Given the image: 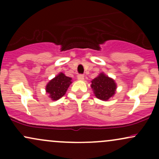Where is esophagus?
<instances>
[{
	"mask_svg": "<svg viewBox=\"0 0 159 159\" xmlns=\"http://www.w3.org/2000/svg\"><path fill=\"white\" fill-rule=\"evenodd\" d=\"M78 79V80H84V75L82 74H79L77 76Z\"/></svg>",
	"mask_w": 159,
	"mask_h": 159,
	"instance_id": "1",
	"label": "esophagus"
}]
</instances>
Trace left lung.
I'll use <instances>...</instances> for the list:
<instances>
[{
	"label": "left lung",
	"instance_id": "8db88e82",
	"mask_svg": "<svg viewBox=\"0 0 159 159\" xmlns=\"http://www.w3.org/2000/svg\"><path fill=\"white\" fill-rule=\"evenodd\" d=\"M91 87L96 96L101 100H106L113 96L116 89V85L112 78L101 73L91 81Z\"/></svg>",
	"mask_w": 159,
	"mask_h": 159
}]
</instances>
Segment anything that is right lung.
<instances>
[{
  "instance_id": "1",
  "label": "right lung",
  "mask_w": 159,
  "mask_h": 159,
  "mask_svg": "<svg viewBox=\"0 0 159 159\" xmlns=\"http://www.w3.org/2000/svg\"><path fill=\"white\" fill-rule=\"evenodd\" d=\"M72 78L67 77L63 73H60L50 81L46 86V92L52 100H58L63 96L67 89L72 83Z\"/></svg>"
}]
</instances>
